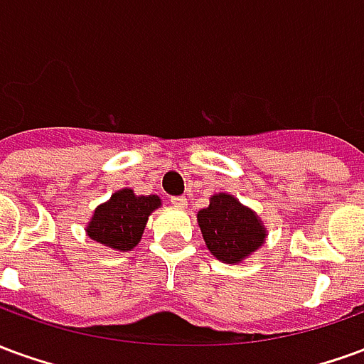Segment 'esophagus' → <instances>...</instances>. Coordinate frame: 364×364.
I'll list each match as a JSON object with an SVG mask.
<instances>
[{"instance_id": "1", "label": "esophagus", "mask_w": 364, "mask_h": 364, "mask_svg": "<svg viewBox=\"0 0 364 364\" xmlns=\"http://www.w3.org/2000/svg\"><path fill=\"white\" fill-rule=\"evenodd\" d=\"M171 205H173L175 208H185V206H187V198H185V197H173V198H171Z\"/></svg>"}]
</instances>
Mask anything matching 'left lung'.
Here are the masks:
<instances>
[{
    "mask_svg": "<svg viewBox=\"0 0 364 364\" xmlns=\"http://www.w3.org/2000/svg\"><path fill=\"white\" fill-rule=\"evenodd\" d=\"M197 220L208 252L224 263H242L267 236L259 216L228 193L214 195L210 205L198 210Z\"/></svg>",
    "mask_w": 364,
    "mask_h": 364,
    "instance_id": "8db88e82",
    "label": "left lung"
}]
</instances>
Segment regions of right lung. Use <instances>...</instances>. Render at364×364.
Here are the masks:
<instances>
[{"instance_id": "add662e5", "label": "right lung", "mask_w": 364, "mask_h": 364, "mask_svg": "<svg viewBox=\"0 0 364 364\" xmlns=\"http://www.w3.org/2000/svg\"><path fill=\"white\" fill-rule=\"evenodd\" d=\"M161 206L158 195H136L132 189H120L107 203L99 205L87 224V236L109 250H134L146 228V222Z\"/></svg>"}]
</instances>
